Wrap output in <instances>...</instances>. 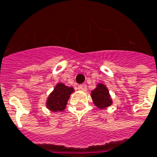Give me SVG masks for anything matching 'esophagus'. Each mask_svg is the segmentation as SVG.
<instances>
[{
    "label": "esophagus",
    "instance_id": "esophagus-1",
    "mask_svg": "<svg viewBox=\"0 0 157 157\" xmlns=\"http://www.w3.org/2000/svg\"><path fill=\"white\" fill-rule=\"evenodd\" d=\"M78 87H79V89L82 90V91H86V88H87L86 84H82V85H80Z\"/></svg>",
    "mask_w": 157,
    "mask_h": 157
}]
</instances>
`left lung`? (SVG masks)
<instances>
[{"instance_id": "8db88e82", "label": "left lung", "mask_w": 157, "mask_h": 157, "mask_svg": "<svg viewBox=\"0 0 157 157\" xmlns=\"http://www.w3.org/2000/svg\"><path fill=\"white\" fill-rule=\"evenodd\" d=\"M91 97L95 106L98 109H105L112 105V99L107 86L103 83H98L96 88L92 91Z\"/></svg>"}]
</instances>
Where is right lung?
Listing matches in <instances>:
<instances>
[{"instance_id": "obj_1", "label": "right lung", "mask_w": 157, "mask_h": 157, "mask_svg": "<svg viewBox=\"0 0 157 157\" xmlns=\"http://www.w3.org/2000/svg\"><path fill=\"white\" fill-rule=\"evenodd\" d=\"M74 92L72 86H68L62 82L58 83L51 94L48 95L46 106L53 112L62 111L65 109L71 94Z\"/></svg>"}]
</instances>
